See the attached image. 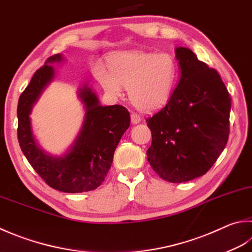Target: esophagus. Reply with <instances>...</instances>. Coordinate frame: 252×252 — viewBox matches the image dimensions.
<instances>
[{"label": "esophagus", "mask_w": 252, "mask_h": 252, "mask_svg": "<svg viewBox=\"0 0 252 252\" xmlns=\"http://www.w3.org/2000/svg\"><path fill=\"white\" fill-rule=\"evenodd\" d=\"M130 120L132 124H138V123L141 121V117L137 113H132L130 115Z\"/></svg>", "instance_id": "34e87169"}]
</instances>
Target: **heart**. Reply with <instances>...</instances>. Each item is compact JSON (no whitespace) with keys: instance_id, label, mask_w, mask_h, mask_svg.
<instances>
[{"instance_id":"1","label":"heart","mask_w":252,"mask_h":252,"mask_svg":"<svg viewBox=\"0 0 252 252\" xmlns=\"http://www.w3.org/2000/svg\"><path fill=\"white\" fill-rule=\"evenodd\" d=\"M96 75L112 95H120L124 85L136 107L155 111L172 95L179 79V64L168 52H120L111 58V70L101 69Z\"/></svg>"}]
</instances>
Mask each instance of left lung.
I'll return each mask as SVG.
<instances>
[{
  "instance_id": "left-lung-1",
  "label": "left lung",
  "mask_w": 252,
  "mask_h": 252,
  "mask_svg": "<svg viewBox=\"0 0 252 252\" xmlns=\"http://www.w3.org/2000/svg\"><path fill=\"white\" fill-rule=\"evenodd\" d=\"M181 79L165 106L146 118L153 141L148 161L172 183L201 177L216 162L229 137L231 97L220 75L189 48L175 49Z\"/></svg>"
}]
</instances>
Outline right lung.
I'll list each match as a JSON object with an SVG mask.
<instances>
[{"instance_id":"right-lung-1","label":"right lung","mask_w":252,"mask_h":252,"mask_svg":"<svg viewBox=\"0 0 252 252\" xmlns=\"http://www.w3.org/2000/svg\"><path fill=\"white\" fill-rule=\"evenodd\" d=\"M61 60L59 54L49 57L22 92L17 105V138L28 162L50 188L64 193L88 192L105 180L114 151L129 127L130 115L122 105H99L95 94L85 85L79 90V96L87 114L74 146L63 157L46 155L32 136L30 114L42 89L54 78L55 71L49 63Z\"/></svg>"}]
</instances>
